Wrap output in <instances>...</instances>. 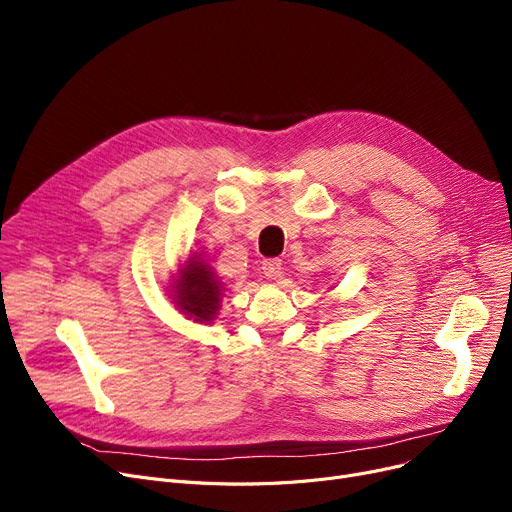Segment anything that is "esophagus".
<instances>
[{"mask_svg": "<svg viewBox=\"0 0 512 512\" xmlns=\"http://www.w3.org/2000/svg\"><path fill=\"white\" fill-rule=\"evenodd\" d=\"M261 270L270 280H278L282 276V261L280 259H265Z\"/></svg>", "mask_w": 512, "mask_h": 512, "instance_id": "esophagus-1", "label": "esophagus"}]
</instances>
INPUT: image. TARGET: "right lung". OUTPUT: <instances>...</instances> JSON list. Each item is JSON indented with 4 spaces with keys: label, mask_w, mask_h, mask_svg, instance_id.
Instances as JSON below:
<instances>
[{
    "label": "right lung",
    "mask_w": 512,
    "mask_h": 512,
    "mask_svg": "<svg viewBox=\"0 0 512 512\" xmlns=\"http://www.w3.org/2000/svg\"><path fill=\"white\" fill-rule=\"evenodd\" d=\"M174 303L178 309L199 324H209L215 319L222 301V282L213 274L211 265L197 253L188 257L172 284Z\"/></svg>",
    "instance_id": "1"
}]
</instances>
